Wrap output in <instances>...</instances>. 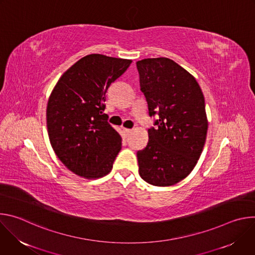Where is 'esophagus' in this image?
Returning <instances> with one entry per match:
<instances>
[{
  "label": "esophagus",
  "instance_id": "34e87169",
  "mask_svg": "<svg viewBox=\"0 0 255 255\" xmlns=\"http://www.w3.org/2000/svg\"><path fill=\"white\" fill-rule=\"evenodd\" d=\"M123 131H124V133H125V136H126V137H128V136L131 134V132H132V129L123 128Z\"/></svg>",
  "mask_w": 255,
  "mask_h": 255
}]
</instances>
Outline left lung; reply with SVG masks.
<instances>
[{
	"mask_svg": "<svg viewBox=\"0 0 255 255\" xmlns=\"http://www.w3.org/2000/svg\"><path fill=\"white\" fill-rule=\"evenodd\" d=\"M140 90L156 128L148 129L146 147L137 152L139 174L146 183L169 187L196 166L206 142L208 119L203 92L188 70L166 57L136 62Z\"/></svg>",
	"mask_w": 255,
	"mask_h": 255,
	"instance_id": "obj_1",
	"label": "left lung"
}]
</instances>
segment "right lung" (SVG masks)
I'll return each instance as SVG.
<instances>
[{
	"label": "right lung",
	"instance_id": "add662e5",
	"mask_svg": "<svg viewBox=\"0 0 255 255\" xmlns=\"http://www.w3.org/2000/svg\"><path fill=\"white\" fill-rule=\"evenodd\" d=\"M131 59L89 54L60 77L47 103L46 122L51 146L74 173L95 179L112 170L122 137L104 114L108 89Z\"/></svg>",
	"mask_w": 255,
	"mask_h": 255
}]
</instances>
